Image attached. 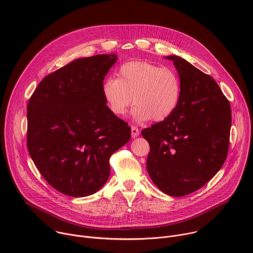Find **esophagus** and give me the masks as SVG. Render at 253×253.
<instances>
[{"label": "esophagus", "instance_id": "obj_1", "mask_svg": "<svg viewBox=\"0 0 253 253\" xmlns=\"http://www.w3.org/2000/svg\"><path fill=\"white\" fill-rule=\"evenodd\" d=\"M139 134H140L139 129H138L136 126H132V127H131V136H132V138L138 137Z\"/></svg>", "mask_w": 253, "mask_h": 253}]
</instances>
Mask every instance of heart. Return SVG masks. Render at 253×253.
Instances as JSON below:
<instances>
[{
    "label": "heart",
    "mask_w": 253,
    "mask_h": 253,
    "mask_svg": "<svg viewBox=\"0 0 253 253\" xmlns=\"http://www.w3.org/2000/svg\"><path fill=\"white\" fill-rule=\"evenodd\" d=\"M110 111L123 116L134 103L135 121L160 122L175 110L181 97V83L175 71L144 61L123 64L118 78H108L102 87Z\"/></svg>",
    "instance_id": "heart-1"
}]
</instances>
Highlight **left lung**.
Wrapping results in <instances>:
<instances>
[{"mask_svg":"<svg viewBox=\"0 0 253 253\" xmlns=\"http://www.w3.org/2000/svg\"><path fill=\"white\" fill-rule=\"evenodd\" d=\"M178 72L181 97L165 120L142 131L149 145L147 171L165 194H190L217 173L229 148L231 109L212 77L178 56H167Z\"/></svg>","mask_w":253,"mask_h":253,"instance_id":"left-lung-1","label":"left lung"}]
</instances>
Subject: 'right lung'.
I'll return each mask as SVG.
<instances>
[{
    "label": "right lung",
    "instance_id": "add662e5",
    "mask_svg": "<svg viewBox=\"0 0 253 253\" xmlns=\"http://www.w3.org/2000/svg\"><path fill=\"white\" fill-rule=\"evenodd\" d=\"M117 56L74 60L47 75L27 107L28 151L59 192L85 197L110 175L111 155L130 140L131 128L103 96V80Z\"/></svg>",
    "mask_w": 253,
    "mask_h": 253
}]
</instances>
